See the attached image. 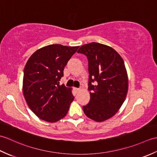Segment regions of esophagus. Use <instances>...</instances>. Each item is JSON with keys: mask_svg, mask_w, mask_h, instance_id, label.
I'll list each match as a JSON object with an SVG mask.
<instances>
[{"mask_svg": "<svg viewBox=\"0 0 157 157\" xmlns=\"http://www.w3.org/2000/svg\"><path fill=\"white\" fill-rule=\"evenodd\" d=\"M74 90H75V92H76V93H78V92H79V91H80V89L79 88H74Z\"/></svg>", "mask_w": 157, "mask_h": 157, "instance_id": "obj_1", "label": "esophagus"}]
</instances>
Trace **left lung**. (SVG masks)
<instances>
[{"mask_svg":"<svg viewBox=\"0 0 157 157\" xmlns=\"http://www.w3.org/2000/svg\"><path fill=\"white\" fill-rule=\"evenodd\" d=\"M88 61L90 100L83 110L88 117L101 122L112 117L124 102L128 79L121 56L110 46L91 42L78 51Z\"/></svg>","mask_w":157,"mask_h":157,"instance_id":"1","label":"left lung"}]
</instances>
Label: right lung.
Listing matches in <instances>:
<instances>
[{
    "label": "right lung",
    "instance_id": "right-lung-1",
    "mask_svg": "<svg viewBox=\"0 0 157 157\" xmlns=\"http://www.w3.org/2000/svg\"><path fill=\"white\" fill-rule=\"evenodd\" d=\"M79 46L51 44L33 54L23 71V92L29 107L44 121L54 123L67 115L74 99L71 88L59 81Z\"/></svg>",
    "mask_w": 157,
    "mask_h": 157
}]
</instances>
